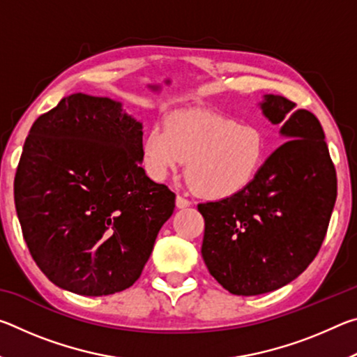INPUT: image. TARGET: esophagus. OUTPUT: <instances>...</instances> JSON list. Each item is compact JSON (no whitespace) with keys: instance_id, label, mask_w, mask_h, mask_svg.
Returning a JSON list of instances; mask_svg holds the SVG:
<instances>
[{"instance_id":"obj_1","label":"esophagus","mask_w":357,"mask_h":357,"mask_svg":"<svg viewBox=\"0 0 357 357\" xmlns=\"http://www.w3.org/2000/svg\"><path fill=\"white\" fill-rule=\"evenodd\" d=\"M190 204H192V202H190V200H187V198L181 197V195H178V197H176V208H179V209H184V208H189Z\"/></svg>"}]
</instances>
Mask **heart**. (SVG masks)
<instances>
[{"label":"heart","instance_id":"heart-1","mask_svg":"<svg viewBox=\"0 0 357 357\" xmlns=\"http://www.w3.org/2000/svg\"><path fill=\"white\" fill-rule=\"evenodd\" d=\"M148 172L165 179L187 160V176L204 197L227 198L245 189L264 164L268 138L255 123L206 110L172 113L143 138Z\"/></svg>","mask_w":357,"mask_h":357}]
</instances>
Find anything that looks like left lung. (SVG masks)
<instances>
[{
    "mask_svg": "<svg viewBox=\"0 0 357 357\" xmlns=\"http://www.w3.org/2000/svg\"><path fill=\"white\" fill-rule=\"evenodd\" d=\"M259 108L280 126L285 143L245 189L198 204L204 263L238 296L274 291L304 273L323 244L337 198L335 168L315 114L275 94H266Z\"/></svg>",
    "mask_w": 357,
    "mask_h": 357,
    "instance_id": "obj_1",
    "label": "left lung"
}]
</instances>
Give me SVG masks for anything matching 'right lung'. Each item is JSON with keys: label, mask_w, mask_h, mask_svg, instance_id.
<instances>
[{"label": "right lung", "mask_w": 357, "mask_h": 357, "mask_svg": "<svg viewBox=\"0 0 357 357\" xmlns=\"http://www.w3.org/2000/svg\"><path fill=\"white\" fill-rule=\"evenodd\" d=\"M143 124L119 100L75 93L34 121L14 181L36 264L56 287L107 296L134 285L174 193L146 176Z\"/></svg>", "instance_id": "add662e5"}]
</instances>
